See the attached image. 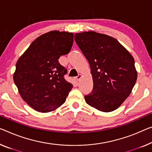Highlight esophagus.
Returning <instances> with one entry per match:
<instances>
[{"instance_id": "obj_1", "label": "esophagus", "mask_w": 152, "mask_h": 152, "mask_svg": "<svg viewBox=\"0 0 152 152\" xmlns=\"http://www.w3.org/2000/svg\"><path fill=\"white\" fill-rule=\"evenodd\" d=\"M81 78H82V74H78V75L76 76V80L78 81L80 80Z\"/></svg>"}]
</instances>
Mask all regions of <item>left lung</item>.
Masks as SVG:
<instances>
[{
    "instance_id": "left-lung-1",
    "label": "left lung",
    "mask_w": 152,
    "mask_h": 152,
    "mask_svg": "<svg viewBox=\"0 0 152 152\" xmlns=\"http://www.w3.org/2000/svg\"><path fill=\"white\" fill-rule=\"evenodd\" d=\"M74 39L88 60L94 87L87 104L111 112L130 96L137 79L132 56L116 39L94 31L76 33Z\"/></svg>"
}]
</instances>
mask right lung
<instances>
[{
    "mask_svg": "<svg viewBox=\"0 0 152 152\" xmlns=\"http://www.w3.org/2000/svg\"><path fill=\"white\" fill-rule=\"evenodd\" d=\"M73 42L72 33L50 31L34 40L18 60L13 80L22 98L37 111L59 107L73 87L64 78L67 69L58 63Z\"/></svg>",
    "mask_w": 152,
    "mask_h": 152,
    "instance_id": "1",
    "label": "right lung"
}]
</instances>
